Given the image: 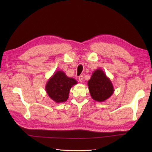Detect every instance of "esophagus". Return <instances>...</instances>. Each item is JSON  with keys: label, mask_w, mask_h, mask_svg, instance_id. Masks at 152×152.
<instances>
[{"label": "esophagus", "mask_w": 152, "mask_h": 152, "mask_svg": "<svg viewBox=\"0 0 152 152\" xmlns=\"http://www.w3.org/2000/svg\"><path fill=\"white\" fill-rule=\"evenodd\" d=\"M83 75L80 76L78 77V80H79V81H80V82H82L83 81Z\"/></svg>", "instance_id": "34e87169"}]
</instances>
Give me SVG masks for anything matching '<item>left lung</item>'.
I'll list each match as a JSON object with an SVG mask.
<instances>
[{"label": "left lung", "instance_id": "obj_1", "mask_svg": "<svg viewBox=\"0 0 152 152\" xmlns=\"http://www.w3.org/2000/svg\"><path fill=\"white\" fill-rule=\"evenodd\" d=\"M88 84L90 95L96 101L104 102L114 92L111 80L101 69H97L93 72Z\"/></svg>", "mask_w": 152, "mask_h": 152}]
</instances>
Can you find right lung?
I'll list each match as a JSON object with an SVG mask.
<instances>
[{
    "label": "right lung",
    "mask_w": 152,
    "mask_h": 152,
    "mask_svg": "<svg viewBox=\"0 0 152 152\" xmlns=\"http://www.w3.org/2000/svg\"><path fill=\"white\" fill-rule=\"evenodd\" d=\"M77 81L68 77L62 70H58L48 80L46 91L49 97L56 103L64 102L69 99L71 88L77 84Z\"/></svg>",
    "instance_id": "obj_1"
}]
</instances>
